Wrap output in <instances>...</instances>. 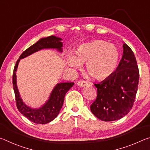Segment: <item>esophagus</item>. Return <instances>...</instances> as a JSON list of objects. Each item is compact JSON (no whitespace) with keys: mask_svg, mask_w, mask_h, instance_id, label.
<instances>
[{"mask_svg":"<svg viewBox=\"0 0 150 150\" xmlns=\"http://www.w3.org/2000/svg\"><path fill=\"white\" fill-rule=\"evenodd\" d=\"M77 84L78 86H79L81 87H85V86L87 85V82L85 81H79L77 82Z\"/></svg>","mask_w":150,"mask_h":150,"instance_id":"obj_1","label":"esophagus"}]
</instances>
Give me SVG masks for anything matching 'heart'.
I'll return each instance as SVG.
<instances>
[{
    "mask_svg": "<svg viewBox=\"0 0 150 150\" xmlns=\"http://www.w3.org/2000/svg\"><path fill=\"white\" fill-rule=\"evenodd\" d=\"M120 52L116 45L103 40L80 45L76 55L69 53L67 57L68 66L80 68L86 63V69L96 79H105L112 74L117 67Z\"/></svg>",
    "mask_w": 150,
    "mask_h": 150,
    "instance_id": "obj_1",
    "label": "heart"
}]
</instances>
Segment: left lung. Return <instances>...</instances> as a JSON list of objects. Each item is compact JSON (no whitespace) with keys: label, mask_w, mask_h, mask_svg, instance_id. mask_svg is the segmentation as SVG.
<instances>
[{"label":"left lung","mask_w":150,"mask_h":150,"mask_svg":"<svg viewBox=\"0 0 150 150\" xmlns=\"http://www.w3.org/2000/svg\"><path fill=\"white\" fill-rule=\"evenodd\" d=\"M139 82V70L132 50L123 44V55L116 69L98 84L97 96L91 105L96 118L109 122L120 119L132 109Z\"/></svg>","instance_id":"left-lung-1"}]
</instances>
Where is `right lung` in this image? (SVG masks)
<instances>
[{"label": "right lung", "instance_id": "obj_1", "mask_svg": "<svg viewBox=\"0 0 150 150\" xmlns=\"http://www.w3.org/2000/svg\"><path fill=\"white\" fill-rule=\"evenodd\" d=\"M62 40V38L55 35H51L44 38H41L20 55L19 59L16 63V65L14 66L13 75H12V84H13L17 108L25 117L35 124H45L49 123L57 117L63 106L65 94L73 87L74 83H58L51 93L49 99L42 107L32 108L27 106L20 97L16 84V71L20 59L34 54L38 51L52 48V49H56L58 52H62L63 43L61 42Z\"/></svg>", "mask_w": 150, "mask_h": 150}]
</instances>
